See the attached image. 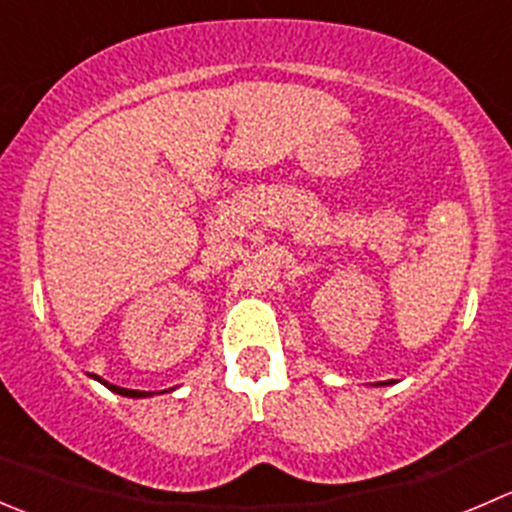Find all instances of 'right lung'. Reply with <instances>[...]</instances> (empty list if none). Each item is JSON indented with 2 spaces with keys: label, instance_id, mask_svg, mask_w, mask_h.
<instances>
[{
  "label": "right lung",
  "instance_id": "right-lung-1",
  "mask_svg": "<svg viewBox=\"0 0 512 512\" xmlns=\"http://www.w3.org/2000/svg\"><path fill=\"white\" fill-rule=\"evenodd\" d=\"M101 381V379H98ZM103 384H106V381H103ZM108 389L111 391H116V394H121V396H131V399H141V396H148L146 391H133V389H121V386H113V384H106Z\"/></svg>",
  "mask_w": 512,
  "mask_h": 512
}]
</instances>
